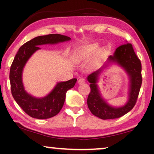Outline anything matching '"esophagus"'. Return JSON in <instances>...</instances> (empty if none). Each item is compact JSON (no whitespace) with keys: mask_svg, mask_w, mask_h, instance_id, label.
Wrapping results in <instances>:
<instances>
[{"mask_svg":"<svg viewBox=\"0 0 154 154\" xmlns=\"http://www.w3.org/2000/svg\"><path fill=\"white\" fill-rule=\"evenodd\" d=\"M85 83V80L84 79H80L79 81H78V83L80 84V85H81V84Z\"/></svg>","mask_w":154,"mask_h":154,"instance_id":"1","label":"esophagus"}]
</instances>
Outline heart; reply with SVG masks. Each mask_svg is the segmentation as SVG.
<instances>
[{"label":"heart","instance_id":"obj_1","mask_svg":"<svg viewBox=\"0 0 154 154\" xmlns=\"http://www.w3.org/2000/svg\"><path fill=\"white\" fill-rule=\"evenodd\" d=\"M99 48H100V45L98 43H94L92 45L87 46L83 49H81L75 54V60L76 62H81V61L89 59L97 51Z\"/></svg>","mask_w":154,"mask_h":154}]
</instances>
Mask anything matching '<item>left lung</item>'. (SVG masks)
Wrapping results in <instances>:
<instances>
[{
    "label": "left lung",
    "instance_id": "8db88e82",
    "mask_svg": "<svg viewBox=\"0 0 154 154\" xmlns=\"http://www.w3.org/2000/svg\"><path fill=\"white\" fill-rule=\"evenodd\" d=\"M110 63H116L121 66L129 78L128 101L121 107H113L108 104L102 97L97 85L100 74ZM87 80L90 83L91 89L87 103L88 108L94 116L103 120L114 119L129 112L136 104L142 82V64L132 45L126 43L117 48L113 55L109 56L101 68L88 75Z\"/></svg>",
    "mask_w": 154,
    "mask_h": 154
}]
</instances>
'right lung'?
I'll return each mask as SVG.
<instances>
[{"mask_svg":"<svg viewBox=\"0 0 154 154\" xmlns=\"http://www.w3.org/2000/svg\"><path fill=\"white\" fill-rule=\"evenodd\" d=\"M70 40L71 38L57 33L37 36L20 47L14 57L10 71L12 94L19 106L31 117L47 119L57 114L64 105L66 92L73 88L77 79L58 82L49 94L43 97H36L28 93L23 84L22 73L25 65L33 54L41 49L39 45H54Z\"/></svg>","mask_w":154,"mask_h":154,"instance_id":"right-lung-1","label":"right lung"}]
</instances>
